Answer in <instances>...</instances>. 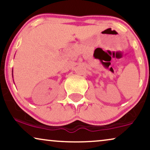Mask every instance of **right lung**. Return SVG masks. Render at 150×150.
I'll return each mask as SVG.
<instances>
[{
    "mask_svg": "<svg viewBox=\"0 0 150 150\" xmlns=\"http://www.w3.org/2000/svg\"><path fill=\"white\" fill-rule=\"evenodd\" d=\"M12 72H13V71H12Z\"/></svg>",
    "mask_w": 150,
    "mask_h": 150,
    "instance_id": "1",
    "label": "right lung"
}]
</instances>
